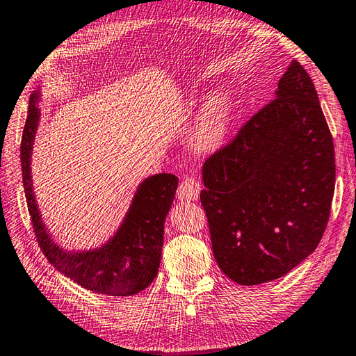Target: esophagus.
Here are the masks:
<instances>
[{"label":"esophagus","mask_w":356,"mask_h":356,"mask_svg":"<svg viewBox=\"0 0 356 356\" xmlns=\"http://www.w3.org/2000/svg\"><path fill=\"white\" fill-rule=\"evenodd\" d=\"M199 193H200V184L197 180L193 177H185L177 190V197L180 200H195L199 197Z\"/></svg>","instance_id":"34e87169"}]
</instances>
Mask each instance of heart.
<instances>
[{
	"label": "heart",
	"instance_id": "heart-1",
	"mask_svg": "<svg viewBox=\"0 0 356 356\" xmlns=\"http://www.w3.org/2000/svg\"><path fill=\"white\" fill-rule=\"evenodd\" d=\"M232 126L230 104L224 96H215L200 112L196 126L197 145L204 149L218 147L227 138Z\"/></svg>",
	"mask_w": 356,
	"mask_h": 356
}]
</instances>
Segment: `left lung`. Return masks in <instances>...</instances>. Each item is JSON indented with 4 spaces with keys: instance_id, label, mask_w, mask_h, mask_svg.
Here are the masks:
<instances>
[{
    "instance_id": "8db88e82",
    "label": "left lung",
    "mask_w": 356,
    "mask_h": 356,
    "mask_svg": "<svg viewBox=\"0 0 356 356\" xmlns=\"http://www.w3.org/2000/svg\"><path fill=\"white\" fill-rule=\"evenodd\" d=\"M334 171L314 83L293 60L274 99L202 166L200 202L222 273L260 285L313 254L330 216Z\"/></svg>"
}]
</instances>
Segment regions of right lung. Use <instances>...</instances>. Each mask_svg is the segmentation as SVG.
I'll use <instances>...</instances> for the list:
<instances>
[{
  "label": "right lung",
  "mask_w": 356,
  "mask_h": 356,
  "mask_svg": "<svg viewBox=\"0 0 356 356\" xmlns=\"http://www.w3.org/2000/svg\"><path fill=\"white\" fill-rule=\"evenodd\" d=\"M40 90L31 95L22 137V172L28 210L44 257L63 275L82 288L107 296H134L156 279L163 245L165 219L176 195L174 174H156L138 185L124 219L111 240L90 250H65L54 243L42 221L32 188L31 156L38 121Z\"/></svg>",
  "instance_id": "right-lung-1"
}]
</instances>
